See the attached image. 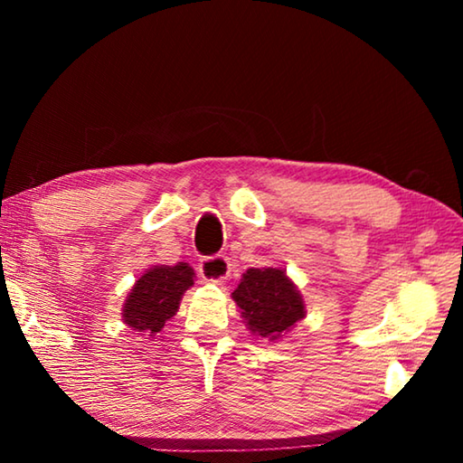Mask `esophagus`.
Listing matches in <instances>:
<instances>
[{
    "mask_svg": "<svg viewBox=\"0 0 463 463\" xmlns=\"http://www.w3.org/2000/svg\"><path fill=\"white\" fill-rule=\"evenodd\" d=\"M198 269L203 281H210V284H222L231 273V263L222 255L208 257V260H202Z\"/></svg>",
    "mask_w": 463,
    "mask_h": 463,
    "instance_id": "34e87169",
    "label": "esophagus"
}]
</instances>
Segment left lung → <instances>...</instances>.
Listing matches in <instances>:
<instances>
[{"label": "left lung", "mask_w": 463, "mask_h": 463, "mask_svg": "<svg viewBox=\"0 0 463 463\" xmlns=\"http://www.w3.org/2000/svg\"><path fill=\"white\" fill-rule=\"evenodd\" d=\"M231 298L249 331L271 343L307 318L304 296L281 268L247 269Z\"/></svg>", "instance_id": "obj_1"}]
</instances>
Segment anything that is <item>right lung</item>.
<instances>
[{
	"instance_id": "add662e5",
	"label": "right lung",
	"mask_w": 463,
	"mask_h": 463,
	"mask_svg": "<svg viewBox=\"0 0 463 463\" xmlns=\"http://www.w3.org/2000/svg\"><path fill=\"white\" fill-rule=\"evenodd\" d=\"M194 269L184 261L148 268L124 300L122 323L148 339L159 336L163 326L177 315L185 289L194 286Z\"/></svg>"
}]
</instances>
